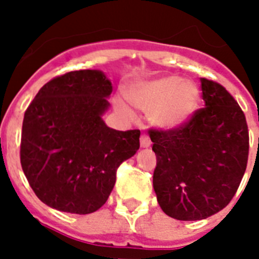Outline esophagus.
Instances as JSON below:
<instances>
[{"label":"esophagus","mask_w":259,"mask_h":259,"mask_svg":"<svg viewBox=\"0 0 259 259\" xmlns=\"http://www.w3.org/2000/svg\"><path fill=\"white\" fill-rule=\"evenodd\" d=\"M140 144H141V146H143V148H148V146H150L152 141H150V139H149V136H148V135L143 134V135H141V137H140Z\"/></svg>","instance_id":"34e87169"}]
</instances>
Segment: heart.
<instances>
[{
  "mask_svg": "<svg viewBox=\"0 0 259 259\" xmlns=\"http://www.w3.org/2000/svg\"><path fill=\"white\" fill-rule=\"evenodd\" d=\"M128 98L139 109L152 110V120L157 125L175 128L184 124L196 113L200 105V89L192 81L170 75L135 84L128 91ZM115 106L131 116L124 100L116 98Z\"/></svg>",
  "mask_w": 259,
  "mask_h": 259,
  "instance_id": "obj_1",
  "label": "heart"
}]
</instances>
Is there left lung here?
<instances>
[{
    "label": "left lung",
    "instance_id": "1",
    "mask_svg": "<svg viewBox=\"0 0 259 259\" xmlns=\"http://www.w3.org/2000/svg\"><path fill=\"white\" fill-rule=\"evenodd\" d=\"M201 89L205 107L184 124L149 130L158 203L178 221H200L224 209L248 163L249 131L241 107L217 81L202 77Z\"/></svg>",
    "mask_w": 259,
    "mask_h": 259
}]
</instances>
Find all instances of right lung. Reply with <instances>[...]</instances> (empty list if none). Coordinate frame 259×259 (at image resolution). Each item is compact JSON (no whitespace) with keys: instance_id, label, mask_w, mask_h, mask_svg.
Returning a JSON list of instances; mask_svg holds the SVG:
<instances>
[{"instance_id":"add662e5","label":"right lung","mask_w":259,"mask_h":259,"mask_svg":"<svg viewBox=\"0 0 259 259\" xmlns=\"http://www.w3.org/2000/svg\"><path fill=\"white\" fill-rule=\"evenodd\" d=\"M113 92L97 70L71 71L38 91L24 113L20 163L48 206L91 214L113 191L118 167L140 148V131H116L101 115Z\"/></svg>"}]
</instances>
